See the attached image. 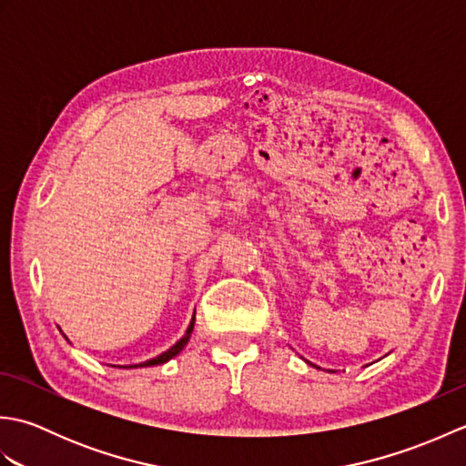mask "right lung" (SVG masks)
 <instances>
[{
  "label": "right lung",
  "instance_id": "right-lung-1",
  "mask_svg": "<svg viewBox=\"0 0 466 466\" xmlns=\"http://www.w3.org/2000/svg\"><path fill=\"white\" fill-rule=\"evenodd\" d=\"M194 320H196V312H194V319H192L190 326H187L186 334H184L182 339L177 340L174 346H170V349H167L166 352H162L160 356H156V359H152V360H146V362H142V364H132V366H126V369H137V366H154V364H164V362H167V360H170V359H174L176 354H180V350H182L184 346L187 344V340H190V334H192V330H194Z\"/></svg>",
  "mask_w": 466,
  "mask_h": 466
}]
</instances>
